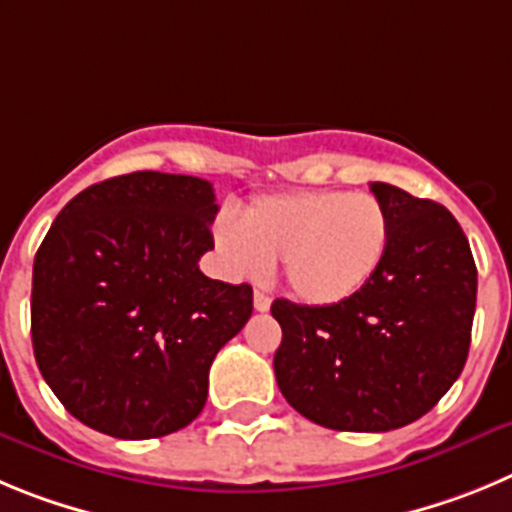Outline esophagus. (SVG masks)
Instances as JSON below:
<instances>
[{
  "label": "esophagus",
  "instance_id": "obj_1",
  "mask_svg": "<svg viewBox=\"0 0 512 512\" xmlns=\"http://www.w3.org/2000/svg\"><path fill=\"white\" fill-rule=\"evenodd\" d=\"M252 301H255V311H260V313L270 311V296H267V293H262V290H255Z\"/></svg>",
  "mask_w": 512,
  "mask_h": 512
}]
</instances>
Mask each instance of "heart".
Wrapping results in <instances>:
<instances>
[{
  "label": "heart",
  "mask_w": 512,
  "mask_h": 512,
  "mask_svg": "<svg viewBox=\"0 0 512 512\" xmlns=\"http://www.w3.org/2000/svg\"><path fill=\"white\" fill-rule=\"evenodd\" d=\"M216 250L239 278L260 280L283 262L290 293L336 306L365 288L390 245V219L372 193L296 188L257 196L239 224L219 219Z\"/></svg>",
  "instance_id": "b5f03b06"
}]
</instances>
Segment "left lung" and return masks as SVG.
<instances>
[{
    "label": "left lung",
    "mask_w": 512,
    "mask_h": 512,
    "mask_svg": "<svg viewBox=\"0 0 512 512\" xmlns=\"http://www.w3.org/2000/svg\"><path fill=\"white\" fill-rule=\"evenodd\" d=\"M390 219L375 278L336 306H270L283 329L275 380L308 421L393 431L418 421L464 370L477 267L459 222L436 201L370 183Z\"/></svg>",
    "instance_id": "1"
}]
</instances>
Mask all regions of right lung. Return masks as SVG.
<instances>
[{
  "instance_id": "1",
  "label": "right lung",
  "mask_w": 512,
  "mask_h": 512,
  "mask_svg": "<svg viewBox=\"0 0 512 512\" xmlns=\"http://www.w3.org/2000/svg\"><path fill=\"white\" fill-rule=\"evenodd\" d=\"M214 186L137 170L73 196L32 265L35 362L66 411L114 439H158L204 411L216 352L252 288L206 278Z\"/></svg>"
}]
</instances>
